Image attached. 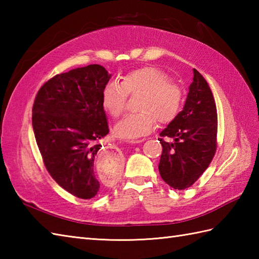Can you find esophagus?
Listing matches in <instances>:
<instances>
[{"mask_svg": "<svg viewBox=\"0 0 259 259\" xmlns=\"http://www.w3.org/2000/svg\"><path fill=\"white\" fill-rule=\"evenodd\" d=\"M141 141H142V140H138V141H135V142H136V144H138V142H141Z\"/></svg>", "mask_w": 259, "mask_h": 259, "instance_id": "34e87169", "label": "esophagus"}]
</instances>
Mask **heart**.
Returning <instances> with one entry per match:
<instances>
[{"label": "heart", "mask_w": 259, "mask_h": 259, "mask_svg": "<svg viewBox=\"0 0 259 259\" xmlns=\"http://www.w3.org/2000/svg\"><path fill=\"white\" fill-rule=\"evenodd\" d=\"M138 112L128 113L113 126L115 138L136 140L150 134L157 120L162 124L171 122L183 106V90L162 70L156 67H142L130 71L121 79V83L110 81L103 87L101 104L106 111L118 117L123 112L128 93H140Z\"/></svg>", "instance_id": "heart-1"}]
</instances>
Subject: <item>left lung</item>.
<instances>
[{"label": "left lung", "instance_id": "1", "mask_svg": "<svg viewBox=\"0 0 259 259\" xmlns=\"http://www.w3.org/2000/svg\"><path fill=\"white\" fill-rule=\"evenodd\" d=\"M162 153L159 172L175 189L188 188L208 168L217 147V109L207 81L194 69V79L183 111L164 128L160 137Z\"/></svg>", "mask_w": 259, "mask_h": 259}]
</instances>
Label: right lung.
Returning <instances> with one entry per match:
<instances>
[{"instance_id":"add662e5","label":"right lung","mask_w":259,"mask_h":259,"mask_svg":"<svg viewBox=\"0 0 259 259\" xmlns=\"http://www.w3.org/2000/svg\"><path fill=\"white\" fill-rule=\"evenodd\" d=\"M110 78L99 64L57 74L41 87L33 104V131L47 170L82 199L100 189L93 164L101 147L98 141L109 133L101 92Z\"/></svg>"}]
</instances>
